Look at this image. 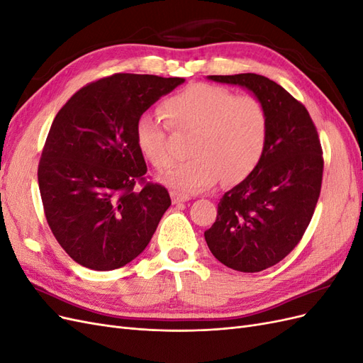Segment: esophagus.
Wrapping results in <instances>:
<instances>
[{
  "instance_id": "obj_1",
  "label": "esophagus",
  "mask_w": 363,
  "mask_h": 363,
  "mask_svg": "<svg viewBox=\"0 0 363 363\" xmlns=\"http://www.w3.org/2000/svg\"><path fill=\"white\" fill-rule=\"evenodd\" d=\"M189 200H191V196H189V195L179 194V192H172V203H174V204L184 203V201H189Z\"/></svg>"
}]
</instances>
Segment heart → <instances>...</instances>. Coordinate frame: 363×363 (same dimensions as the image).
<instances>
[{"label":"heart","instance_id":"1","mask_svg":"<svg viewBox=\"0 0 363 363\" xmlns=\"http://www.w3.org/2000/svg\"><path fill=\"white\" fill-rule=\"evenodd\" d=\"M162 113L177 131H191L188 162L162 180L184 194L203 192L223 177L239 182L255 171L267 148L269 116L252 95H236L223 86L194 84L169 96ZM139 151L156 169L174 163L168 127L157 113H142L135 125Z\"/></svg>","mask_w":363,"mask_h":363}]
</instances>
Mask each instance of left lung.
I'll return each instance as SVG.
<instances>
[{
    "instance_id": "obj_1",
    "label": "left lung",
    "mask_w": 363,
    "mask_h": 363,
    "mask_svg": "<svg viewBox=\"0 0 363 363\" xmlns=\"http://www.w3.org/2000/svg\"><path fill=\"white\" fill-rule=\"evenodd\" d=\"M208 79L247 87L269 116L259 164L223 195L204 232L208 250L225 267L259 272L286 257L311 223L323 183L321 142L307 108L276 82L251 72Z\"/></svg>"
}]
</instances>
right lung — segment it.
I'll use <instances>...</instances> for the list:
<instances>
[{
  "mask_svg": "<svg viewBox=\"0 0 363 363\" xmlns=\"http://www.w3.org/2000/svg\"><path fill=\"white\" fill-rule=\"evenodd\" d=\"M183 82L113 74L83 86L54 118L39 160V191L54 238L80 265L95 271L127 265L171 206L167 188L145 177L135 125Z\"/></svg>",
  "mask_w": 363,
  "mask_h": 363,
  "instance_id": "obj_1",
  "label": "right lung"
}]
</instances>
